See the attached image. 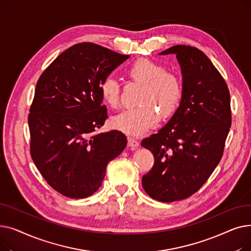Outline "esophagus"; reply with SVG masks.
Segmentation results:
<instances>
[{
  "mask_svg": "<svg viewBox=\"0 0 251 251\" xmlns=\"http://www.w3.org/2000/svg\"><path fill=\"white\" fill-rule=\"evenodd\" d=\"M128 147L131 148L132 150H135L139 147V142L134 139V138H131V137H128Z\"/></svg>",
  "mask_w": 251,
  "mask_h": 251,
  "instance_id": "obj_1",
  "label": "esophagus"
}]
</instances>
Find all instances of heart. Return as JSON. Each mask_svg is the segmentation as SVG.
Segmentation results:
<instances>
[{"instance_id":"b5f03b06","label":"heart","mask_w":251,"mask_h":251,"mask_svg":"<svg viewBox=\"0 0 251 251\" xmlns=\"http://www.w3.org/2000/svg\"><path fill=\"white\" fill-rule=\"evenodd\" d=\"M131 80L142 85L137 107L123 111L112 119V126L121 132L139 136L147 133L159 121V111L168 118L178 108L182 98V83L177 74L151 59L141 58L125 70ZM102 101L112 109L120 103V86L112 77L102 79L99 86Z\"/></svg>"}]
</instances>
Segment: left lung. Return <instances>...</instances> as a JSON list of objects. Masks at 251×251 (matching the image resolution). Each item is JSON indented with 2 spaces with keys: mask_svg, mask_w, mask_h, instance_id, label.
Here are the masks:
<instances>
[{
  "mask_svg": "<svg viewBox=\"0 0 251 251\" xmlns=\"http://www.w3.org/2000/svg\"><path fill=\"white\" fill-rule=\"evenodd\" d=\"M169 54L181 67V101L159 132L141 141L154 156L143 189L163 202L185 200L203 185L222 159L231 127L228 86L204 52L184 45L160 52Z\"/></svg>",
  "mask_w": 251,
  "mask_h": 251,
  "instance_id": "8db88e82",
  "label": "left lung"
}]
</instances>
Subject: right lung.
<instances>
[{
	"mask_svg": "<svg viewBox=\"0 0 251 251\" xmlns=\"http://www.w3.org/2000/svg\"><path fill=\"white\" fill-rule=\"evenodd\" d=\"M128 58L96 44H77L38 79L28 115L30 154L49 185L64 196L94 194L108 163L126 148L121 131L95 132L108 118L100 83Z\"/></svg>",
	"mask_w": 251,
	"mask_h": 251,
	"instance_id": "add662e5",
	"label": "right lung"
}]
</instances>
